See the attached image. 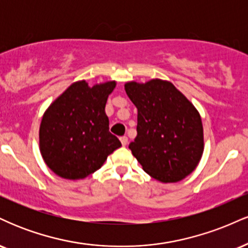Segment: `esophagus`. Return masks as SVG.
I'll return each mask as SVG.
<instances>
[{
  "mask_svg": "<svg viewBox=\"0 0 248 248\" xmlns=\"http://www.w3.org/2000/svg\"><path fill=\"white\" fill-rule=\"evenodd\" d=\"M120 141H121L122 146H126V144L128 143V138H127V136H121Z\"/></svg>",
  "mask_w": 248,
  "mask_h": 248,
  "instance_id": "34e87169",
  "label": "esophagus"
}]
</instances>
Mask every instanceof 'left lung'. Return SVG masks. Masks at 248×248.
Returning <instances> with one entry per match:
<instances>
[{
  "label": "left lung",
  "mask_w": 248,
  "mask_h": 248,
  "mask_svg": "<svg viewBox=\"0 0 248 248\" xmlns=\"http://www.w3.org/2000/svg\"><path fill=\"white\" fill-rule=\"evenodd\" d=\"M138 108V135L129 149L142 169L162 183L189 176L204 152L201 115L181 91L168 80L124 84Z\"/></svg>",
  "instance_id": "1"
}]
</instances>
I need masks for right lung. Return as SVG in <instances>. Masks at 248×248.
I'll return each mask as SVG.
<instances>
[{"mask_svg":"<svg viewBox=\"0 0 248 248\" xmlns=\"http://www.w3.org/2000/svg\"><path fill=\"white\" fill-rule=\"evenodd\" d=\"M116 81L90 87L85 80L70 85L43 114L39 150L45 164L59 177L82 179L100 169L107 156L121 147L109 133L105 112Z\"/></svg>","mask_w":248,"mask_h":248,"instance_id":"add662e5","label":"right lung"}]
</instances>
